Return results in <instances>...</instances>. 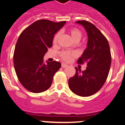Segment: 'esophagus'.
Listing matches in <instances>:
<instances>
[{
  "instance_id": "1",
  "label": "esophagus",
  "mask_w": 125,
  "mask_h": 125,
  "mask_svg": "<svg viewBox=\"0 0 125 125\" xmlns=\"http://www.w3.org/2000/svg\"><path fill=\"white\" fill-rule=\"evenodd\" d=\"M61 66H62V68H66V67H68V65L64 63H62Z\"/></svg>"
}]
</instances>
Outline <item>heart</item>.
Here are the masks:
<instances>
[{"label": "heart", "mask_w": 125, "mask_h": 125, "mask_svg": "<svg viewBox=\"0 0 125 125\" xmlns=\"http://www.w3.org/2000/svg\"><path fill=\"white\" fill-rule=\"evenodd\" d=\"M69 33L71 34V36L72 37L73 40L74 41H80L81 37H82V33L77 28H72L69 30ZM59 36H60V33L58 32L53 37V43L56 44L57 42V40L59 39ZM75 55L74 52L69 51H63L60 53V56L62 59L66 61H69L72 58L73 56Z\"/></svg>", "instance_id": "1"}]
</instances>
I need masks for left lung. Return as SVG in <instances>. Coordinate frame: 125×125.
Wrapping results in <instances>:
<instances>
[{"mask_svg":"<svg viewBox=\"0 0 125 125\" xmlns=\"http://www.w3.org/2000/svg\"><path fill=\"white\" fill-rule=\"evenodd\" d=\"M83 25L88 35L87 47L78 62L87 64L86 70L75 68L76 74L68 81L69 89L80 96H89L98 92L107 79L111 56L106 38L95 25L86 21L76 22Z\"/></svg>","mask_w":125,"mask_h":125,"instance_id":"1","label":"left lung"}]
</instances>
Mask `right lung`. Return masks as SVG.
<instances>
[{
  "instance_id": "obj_1",
  "label": "right lung",
  "mask_w": 125,
  "mask_h": 125,
  "mask_svg": "<svg viewBox=\"0 0 125 125\" xmlns=\"http://www.w3.org/2000/svg\"><path fill=\"white\" fill-rule=\"evenodd\" d=\"M39 20L24 30L19 37L14 53V64L19 80L34 93L46 91L54 74L61 67L58 61H46L43 57L52 46L54 34L66 24Z\"/></svg>"
}]
</instances>
